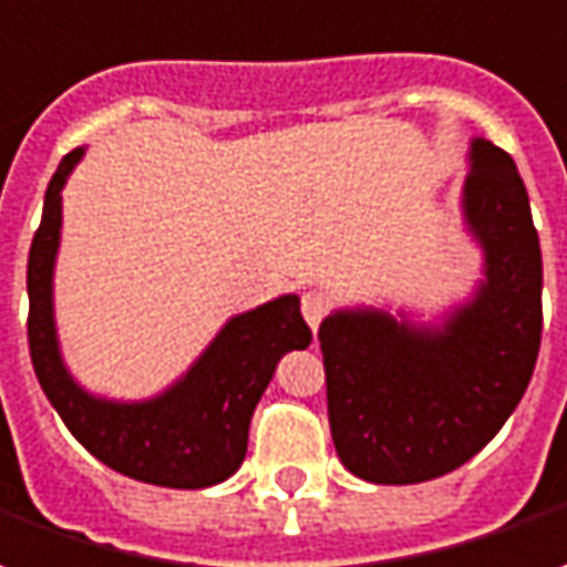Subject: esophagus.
<instances>
[{
	"label": "esophagus",
	"instance_id": "1",
	"mask_svg": "<svg viewBox=\"0 0 567 567\" xmlns=\"http://www.w3.org/2000/svg\"><path fill=\"white\" fill-rule=\"evenodd\" d=\"M300 310H303V319H307L312 331H319V324L328 316V297L319 295V291H307L303 300H300Z\"/></svg>",
	"mask_w": 567,
	"mask_h": 567
}]
</instances>
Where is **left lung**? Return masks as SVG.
Here are the masks:
<instances>
[{
  "label": "left lung",
  "mask_w": 567,
  "mask_h": 567,
  "mask_svg": "<svg viewBox=\"0 0 567 567\" xmlns=\"http://www.w3.org/2000/svg\"><path fill=\"white\" fill-rule=\"evenodd\" d=\"M463 220L485 276L442 322L347 307L319 328L334 449L352 476L374 485L430 482L476 457L534 374L540 239L516 162L485 137L470 144Z\"/></svg>",
  "instance_id": "obj_1"
}]
</instances>
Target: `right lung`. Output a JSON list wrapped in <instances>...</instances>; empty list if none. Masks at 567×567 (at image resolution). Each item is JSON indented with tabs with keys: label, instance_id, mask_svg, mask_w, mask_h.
<instances>
[{
	"label": "right lung",
	"instance_id": "add662e5",
	"mask_svg": "<svg viewBox=\"0 0 567 567\" xmlns=\"http://www.w3.org/2000/svg\"><path fill=\"white\" fill-rule=\"evenodd\" d=\"M82 156V146L66 153L51 177L27 260V338L35 378L66 430L110 470L162 488L217 485L243 466L251 414L279 359L310 347L312 331L300 316V297L282 295L233 316L187 374L153 399L113 402L82 390L63 365L54 328L61 189Z\"/></svg>",
	"mask_w": 567,
	"mask_h": 567
}]
</instances>
